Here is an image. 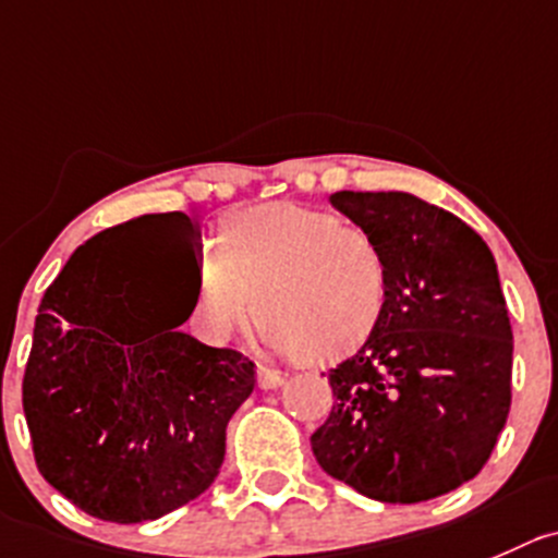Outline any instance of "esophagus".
<instances>
[{"mask_svg":"<svg viewBox=\"0 0 558 558\" xmlns=\"http://www.w3.org/2000/svg\"><path fill=\"white\" fill-rule=\"evenodd\" d=\"M284 384V375L276 373V369L259 367L257 369V386L259 389H279Z\"/></svg>","mask_w":558,"mask_h":558,"instance_id":"34e87169","label":"esophagus"}]
</instances>
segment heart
<instances>
[{"instance_id":"obj_1","label":"heart","mask_w":558,"mask_h":558,"mask_svg":"<svg viewBox=\"0 0 558 558\" xmlns=\"http://www.w3.org/2000/svg\"><path fill=\"white\" fill-rule=\"evenodd\" d=\"M257 312L274 344L315 364L362 348L378 328L389 270L378 241L333 214L270 203L232 214L196 270L191 317L210 342L235 337Z\"/></svg>"}]
</instances>
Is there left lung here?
Returning a JSON list of instances; mask_svg holds the SVG:
<instances>
[{"label":"left lung","instance_id":"left-lung-1","mask_svg":"<svg viewBox=\"0 0 558 558\" xmlns=\"http://www.w3.org/2000/svg\"><path fill=\"white\" fill-rule=\"evenodd\" d=\"M378 241L389 295L367 342L328 373L333 402L312 452L333 480L416 504L474 480L512 402V326L487 243L405 191H337Z\"/></svg>","mask_w":558,"mask_h":558}]
</instances>
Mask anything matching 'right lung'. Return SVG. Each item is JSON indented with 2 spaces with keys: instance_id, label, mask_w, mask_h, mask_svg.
<instances>
[{
  "instance_id": "right-lung-1",
  "label": "right lung",
  "mask_w": 558,
  "mask_h": 558,
  "mask_svg": "<svg viewBox=\"0 0 558 558\" xmlns=\"http://www.w3.org/2000/svg\"><path fill=\"white\" fill-rule=\"evenodd\" d=\"M196 241L180 210L98 232L37 310L24 373L35 463L100 521H156L208 490L254 389L246 355L180 331L196 288H174L163 252Z\"/></svg>"
}]
</instances>
